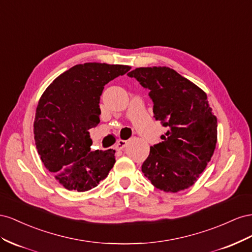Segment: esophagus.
<instances>
[{
    "label": "esophagus",
    "instance_id": "esophagus-1",
    "mask_svg": "<svg viewBox=\"0 0 252 252\" xmlns=\"http://www.w3.org/2000/svg\"><path fill=\"white\" fill-rule=\"evenodd\" d=\"M127 145V141L126 140H119L116 143V149L117 150H124V148Z\"/></svg>",
    "mask_w": 252,
    "mask_h": 252
}]
</instances>
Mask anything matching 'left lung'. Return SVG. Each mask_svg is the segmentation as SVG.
Returning <instances> with one entry per match:
<instances>
[{
    "label": "left lung",
    "mask_w": 252,
    "mask_h": 252,
    "mask_svg": "<svg viewBox=\"0 0 252 252\" xmlns=\"http://www.w3.org/2000/svg\"><path fill=\"white\" fill-rule=\"evenodd\" d=\"M150 91L153 113L168 128L150 148L141 171L164 192L188 189L210 161L218 140V119L206 93L166 66L139 67L127 74Z\"/></svg>",
    "instance_id": "obj_1"
}]
</instances>
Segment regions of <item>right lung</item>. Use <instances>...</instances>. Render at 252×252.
<instances>
[{
    "label": "right lung",
    "instance_id": "add662e5",
    "mask_svg": "<svg viewBox=\"0 0 252 252\" xmlns=\"http://www.w3.org/2000/svg\"><path fill=\"white\" fill-rule=\"evenodd\" d=\"M130 69L120 64H77L41 96L33 124L35 146L45 168L65 189L89 191L109 175L115 151H92L89 130L100 122L104 85Z\"/></svg>",
    "mask_w": 252,
    "mask_h": 252
}]
</instances>
